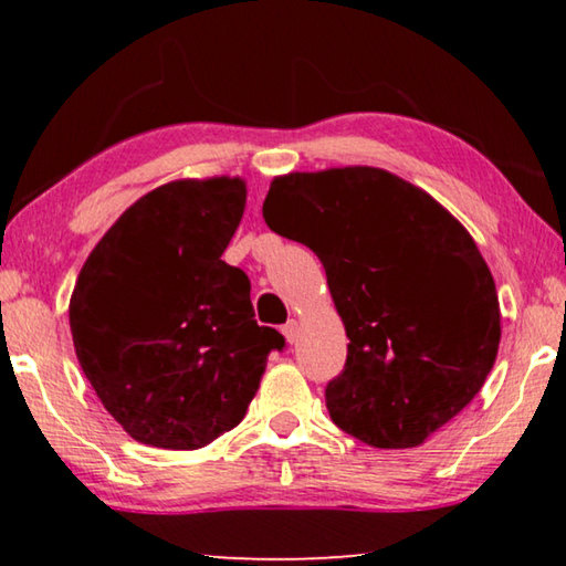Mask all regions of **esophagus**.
I'll use <instances>...</instances> for the list:
<instances>
[{
	"label": "esophagus",
	"mask_w": 566,
	"mask_h": 566,
	"mask_svg": "<svg viewBox=\"0 0 566 566\" xmlns=\"http://www.w3.org/2000/svg\"><path fill=\"white\" fill-rule=\"evenodd\" d=\"M282 334H284V339H286V342L294 344V342H296V337H300V322H296V319H290V322H286L284 327H282Z\"/></svg>",
	"instance_id": "34e87169"
}]
</instances>
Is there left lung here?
Listing matches in <instances>:
<instances>
[{
	"label": "left lung",
	"instance_id": "left-lung-1",
	"mask_svg": "<svg viewBox=\"0 0 566 566\" xmlns=\"http://www.w3.org/2000/svg\"><path fill=\"white\" fill-rule=\"evenodd\" d=\"M262 214L327 272L349 337L327 385L334 424L377 449L424 444L474 399L500 349L494 276L472 234L379 167L274 177Z\"/></svg>",
	"mask_w": 566,
	"mask_h": 566
}]
</instances>
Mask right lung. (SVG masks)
<instances>
[{
    "label": "right lung",
    "instance_id": "1",
    "mask_svg": "<svg viewBox=\"0 0 566 566\" xmlns=\"http://www.w3.org/2000/svg\"><path fill=\"white\" fill-rule=\"evenodd\" d=\"M244 207L242 177L167 181L107 229L76 276V359L142 444L199 449L234 429L284 347L254 322L247 274L222 260Z\"/></svg>",
    "mask_w": 566,
    "mask_h": 566
}]
</instances>
